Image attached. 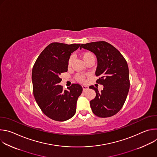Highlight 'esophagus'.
Segmentation results:
<instances>
[{
	"label": "esophagus",
	"mask_w": 157,
	"mask_h": 157,
	"mask_svg": "<svg viewBox=\"0 0 157 157\" xmlns=\"http://www.w3.org/2000/svg\"><path fill=\"white\" fill-rule=\"evenodd\" d=\"M82 90H83V91H85L86 90H87V89H88V86H85V85H82Z\"/></svg>",
	"instance_id": "esophagus-1"
}]
</instances>
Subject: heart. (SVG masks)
I'll return each instance as SVG.
<instances>
[{
  "label": "heart",
  "instance_id": "b5f03b06",
  "mask_svg": "<svg viewBox=\"0 0 157 157\" xmlns=\"http://www.w3.org/2000/svg\"><path fill=\"white\" fill-rule=\"evenodd\" d=\"M94 56V55L90 53V52H84L82 53V57L84 59V61L86 62L88 59L90 58L91 57H93ZM72 62H73V56H70L69 59H68V66H71V64H72ZM76 79L77 81H79V82H82L84 79V77L82 76V75H76Z\"/></svg>",
  "mask_w": 157,
  "mask_h": 157
}]
</instances>
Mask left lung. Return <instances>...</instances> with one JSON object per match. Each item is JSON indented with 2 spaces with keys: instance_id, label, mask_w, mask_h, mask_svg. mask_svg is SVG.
<instances>
[{
  "instance_id": "obj_1",
  "label": "left lung",
  "mask_w": 157,
  "mask_h": 157,
  "mask_svg": "<svg viewBox=\"0 0 157 157\" xmlns=\"http://www.w3.org/2000/svg\"><path fill=\"white\" fill-rule=\"evenodd\" d=\"M83 48L93 52L98 59L96 76H100L96 82L104 86L101 92L94 86L96 98L90 101L93 113L99 117H109L116 114L123 107L129 87V73L127 63L114 47L99 41L81 44Z\"/></svg>"
}]
</instances>
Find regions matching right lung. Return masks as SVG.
<instances>
[{
  "label": "right lung",
  "mask_w": 157,
  "mask_h": 157,
  "mask_svg": "<svg viewBox=\"0 0 157 157\" xmlns=\"http://www.w3.org/2000/svg\"><path fill=\"white\" fill-rule=\"evenodd\" d=\"M80 44L52 43L36 59L32 69L33 93L41 111L56 121H65L76 113V102L82 91L80 84L63 89L59 75L68 71L71 54Z\"/></svg>",
  "instance_id": "obj_1"
}]
</instances>
